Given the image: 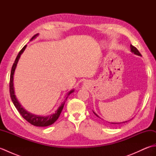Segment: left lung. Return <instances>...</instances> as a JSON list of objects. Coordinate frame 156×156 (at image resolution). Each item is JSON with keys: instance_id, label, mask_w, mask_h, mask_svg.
<instances>
[{"instance_id": "obj_1", "label": "left lung", "mask_w": 156, "mask_h": 156, "mask_svg": "<svg viewBox=\"0 0 156 156\" xmlns=\"http://www.w3.org/2000/svg\"><path fill=\"white\" fill-rule=\"evenodd\" d=\"M131 51L133 52V53H134L135 54H136V55H141V54H140V52L138 51V49L135 48V47H134L133 45H131ZM94 115H96V116H97L98 117H99L95 113V112H94ZM127 121H125V122H110L111 124H121V123H124V122H127Z\"/></svg>"}]
</instances>
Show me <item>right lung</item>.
Wrapping results in <instances>:
<instances>
[{
    "label": "right lung",
    "mask_w": 156,
    "mask_h": 156,
    "mask_svg": "<svg viewBox=\"0 0 156 156\" xmlns=\"http://www.w3.org/2000/svg\"><path fill=\"white\" fill-rule=\"evenodd\" d=\"M37 35L38 34L35 35L34 37L31 38V40H32L33 39H34ZM26 46L27 45H25L24 47L21 49V50L19 51L17 56H16V59L15 60L14 64H13V65L12 66L11 76H10V83H9L10 95H11L12 102H13V104H14L15 107H16V109H17V111H19L20 115H21L26 121L29 122L30 124L34 125V126H37V127H47V126L52 125L54 122H55L56 121H57V119H58L59 115H60V114H61V112L62 111L63 108H64V103H63L60 106V107L58 108L57 111H55L54 114L47 116V117H41V116L32 115L31 113H29V112H28L27 111H26L24 108L21 107V105L19 104V102H18L17 99H16V98L15 97V95L14 87H13V75H14V72L15 70L16 64H17V62L19 61V59L20 58V56H21L22 53L24 51L25 49L26 48ZM73 92H74V90H72L70 92H69L68 94V96L71 93H72Z\"/></svg>",
    "instance_id": "add662e5"
}]
</instances>
